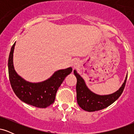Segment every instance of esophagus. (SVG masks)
Masks as SVG:
<instances>
[{"label":"esophagus","instance_id":"obj_1","mask_svg":"<svg viewBox=\"0 0 134 134\" xmlns=\"http://www.w3.org/2000/svg\"><path fill=\"white\" fill-rule=\"evenodd\" d=\"M72 67H73V68H75V67H76L77 66V65H78V62L77 60H74V61H72Z\"/></svg>","mask_w":134,"mask_h":134}]
</instances>
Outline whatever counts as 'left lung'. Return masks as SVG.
Listing matches in <instances>:
<instances>
[{
    "mask_svg": "<svg viewBox=\"0 0 134 134\" xmlns=\"http://www.w3.org/2000/svg\"><path fill=\"white\" fill-rule=\"evenodd\" d=\"M74 74L77 78L76 93L77 103L82 110L89 112L103 110L113 103L124 91L127 78V75L124 82L116 92L111 94L99 95L94 93L87 87L84 79L76 70H74Z\"/></svg>",
    "mask_w": 134,
    "mask_h": 134,
    "instance_id": "8db88e82",
    "label": "left lung"
}]
</instances>
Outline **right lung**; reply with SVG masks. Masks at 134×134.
<instances>
[{"instance_id":"right-lung-1","label":"right lung","mask_w":134,"mask_h":134,"mask_svg":"<svg viewBox=\"0 0 134 134\" xmlns=\"http://www.w3.org/2000/svg\"><path fill=\"white\" fill-rule=\"evenodd\" d=\"M16 42L10 49L8 60L9 76L13 91L19 99L33 107L44 108L53 103L57 91L72 67L56 71L49 79L40 82L26 81L17 74L13 65V53Z\"/></svg>"}]
</instances>
